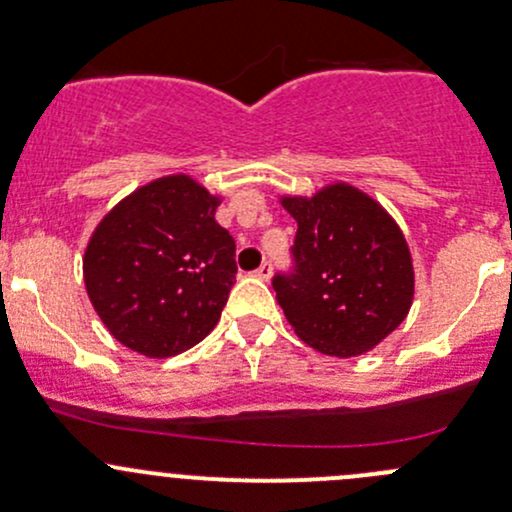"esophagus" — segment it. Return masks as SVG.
<instances>
[{
    "label": "esophagus",
    "mask_w": 512,
    "mask_h": 512,
    "mask_svg": "<svg viewBox=\"0 0 512 512\" xmlns=\"http://www.w3.org/2000/svg\"><path fill=\"white\" fill-rule=\"evenodd\" d=\"M252 275H255L257 280H270V277H272V265H270V262H262V265L257 267V270L252 272Z\"/></svg>",
    "instance_id": "1"
}]
</instances>
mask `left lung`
<instances>
[{"instance_id": "1", "label": "left lung", "mask_w": 512, "mask_h": 512, "mask_svg": "<svg viewBox=\"0 0 512 512\" xmlns=\"http://www.w3.org/2000/svg\"><path fill=\"white\" fill-rule=\"evenodd\" d=\"M280 203L297 220L294 272L272 287L294 334L339 359L379 347L414 302V260L401 227L379 200L342 180Z\"/></svg>"}]
</instances>
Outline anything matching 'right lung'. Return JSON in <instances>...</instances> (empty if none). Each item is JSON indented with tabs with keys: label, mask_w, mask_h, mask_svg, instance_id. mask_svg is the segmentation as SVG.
Listing matches in <instances>:
<instances>
[{
	"label": "right lung",
	"mask_w": 512,
	"mask_h": 512,
	"mask_svg": "<svg viewBox=\"0 0 512 512\" xmlns=\"http://www.w3.org/2000/svg\"><path fill=\"white\" fill-rule=\"evenodd\" d=\"M223 195L163 175L113 205L84 252V285L103 327L148 359L195 347L235 285V240L215 220Z\"/></svg>",
	"instance_id": "add662e5"
}]
</instances>
